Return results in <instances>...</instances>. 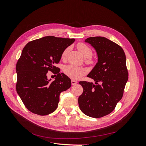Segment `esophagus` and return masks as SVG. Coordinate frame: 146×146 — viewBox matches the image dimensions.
<instances>
[{
  "label": "esophagus",
  "mask_w": 146,
  "mask_h": 146,
  "mask_svg": "<svg viewBox=\"0 0 146 146\" xmlns=\"http://www.w3.org/2000/svg\"><path fill=\"white\" fill-rule=\"evenodd\" d=\"M77 82L75 81V80H71V84H72V85H76V84H77Z\"/></svg>",
  "instance_id": "1"
}]
</instances>
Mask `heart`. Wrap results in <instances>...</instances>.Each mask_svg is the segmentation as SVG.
<instances>
[{"label":"heart","mask_w":146,"mask_h":146,"mask_svg":"<svg viewBox=\"0 0 146 146\" xmlns=\"http://www.w3.org/2000/svg\"><path fill=\"white\" fill-rule=\"evenodd\" d=\"M77 47L81 54L85 58H87V62L92 63V60L90 58V56L92 54V50L91 48L84 43H78ZM68 50L69 48H66L63 51L62 54L63 58H64L67 55ZM85 70L83 68L78 67V66L74 64H69L66 66L64 68V72L65 74L74 80H78V79L81 78L85 74Z\"/></svg>","instance_id":"1"}]
</instances>
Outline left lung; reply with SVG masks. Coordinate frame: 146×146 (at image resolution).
I'll return each instance as SVG.
<instances>
[{
	"instance_id": "8db88e82",
	"label": "left lung",
	"mask_w": 146,
	"mask_h": 146,
	"mask_svg": "<svg viewBox=\"0 0 146 146\" xmlns=\"http://www.w3.org/2000/svg\"><path fill=\"white\" fill-rule=\"evenodd\" d=\"M85 42L91 45L98 55V63L87 76L96 85L79 82L83 92L78 105L86 116L99 118L111 113L122 98L129 76L126 57L121 46L105 37L88 38Z\"/></svg>"
}]
</instances>
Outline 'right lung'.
<instances>
[{
  "label": "right lung",
  "mask_w": 146,
  "mask_h": 146,
  "mask_svg": "<svg viewBox=\"0 0 146 146\" xmlns=\"http://www.w3.org/2000/svg\"><path fill=\"white\" fill-rule=\"evenodd\" d=\"M75 41L74 38L47 36L28 42L16 64V91L25 107L41 116L54 112L58 107L60 94L71 86L70 79L59 73L55 66L63 51ZM57 71L51 82L46 74Z\"/></svg>",
  "instance_id": "add662e5"
}]
</instances>
